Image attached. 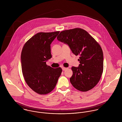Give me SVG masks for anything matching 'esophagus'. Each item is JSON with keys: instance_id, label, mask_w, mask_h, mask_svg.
Instances as JSON below:
<instances>
[{"instance_id": "esophagus-1", "label": "esophagus", "mask_w": 122, "mask_h": 122, "mask_svg": "<svg viewBox=\"0 0 122 122\" xmlns=\"http://www.w3.org/2000/svg\"><path fill=\"white\" fill-rule=\"evenodd\" d=\"M67 68H65V67H62V70H63V71H65V70H67Z\"/></svg>"}]
</instances>
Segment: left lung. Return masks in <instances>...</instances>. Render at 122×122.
<instances>
[{
  "label": "left lung",
  "mask_w": 122,
  "mask_h": 122,
  "mask_svg": "<svg viewBox=\"0 0 122 122\" xmlns=\"http://www.w3.org/2000/svg\"><path fill=\"white\" fill-rule=\"evenodd\" d=\"M57 38L67 44L75 55H80L79 66L71 68L73 75L70 81L72 86L82 92L95 87L103 70V53L100 45L86 31L80 28L62 31Z\"/></svg>",
  "instance_id": "obj_1"
}]
</instances>
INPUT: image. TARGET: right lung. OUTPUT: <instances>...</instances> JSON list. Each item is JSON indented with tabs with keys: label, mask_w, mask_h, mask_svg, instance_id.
I'll return each instance as SVG.
<instances>
[{
	"label": "right lung",
	"mask_w": 122,
	"mask_h": 122,
	"mask_svg": "<svg viewBox=\"0 0 122 122\" xmlns=\"http://www.w3.org/2000/svg\"><path fill=\"white\" fill-rule=\"evenodd\" d=\"M59 33H38L26 42L21 51V69L25 82L41 95L52 91L62 72L60 67L53 69L46 64L52 57L50 45Z\"/></svg>",
	"instance_id": "obj_1"
}]
</instances>
